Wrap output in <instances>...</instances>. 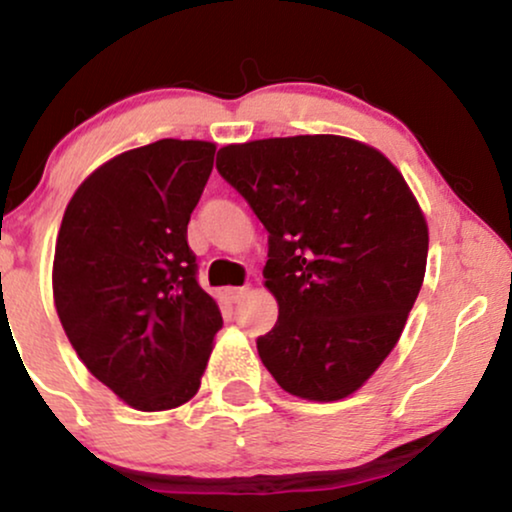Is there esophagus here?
<instances>
[{"instance_id": "34e87169", "label": "esophagus", "mask_w": 512, "mask_h": 512, "mask_svg": "<svg viewBox=\"0 0 512 512\" xmlns=\"http://www.w3.org/2000/svg\"><path fill=\"white\" fill-rule=\"evenodd\" d=\"M248 291H250L248 286H228V289H226V298H228V301H231V303H238V301H243L245 293H248Z\"/></svg>"}]
</instances>
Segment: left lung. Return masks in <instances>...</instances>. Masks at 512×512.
<instances>
[{
	"label": "left lung",
	"mask_w": 512,
	"mask_h": 512,
	"mask_svg": "<svg viewBox=\"0 0 512 512\" xmlns=\"http://www.w3.org/2000/svg\"><path fill=\"white\" fill-rule=\"evenodd\" d=\"M216 168L269 231L264 286L279 303L257 339L289 395L337 402L390 356L426 274L428 223L373 146L337 134L219 149Z\"/></svg>",
	"instance_id": "8db88e82"
}]
</instances>
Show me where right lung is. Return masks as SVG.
<instances>
[{
  "mask_svg": "<svg viewBox=\"0 0 512 512\" xmlns=\"http://www.w3.org/2000/svg\"><path fill=\"white\" fill-rule=\"evenodd\" d=\"M216 144L161 139L110 158L76 187L52 262V296L84 366L122 402L166 411L190 402L221 330L197 284L187 223Z\"/></svg>",
  "mask_w": 512,
  "mask_h": 512,
  "instance_id": "obj_1",
  "label": "right lung"
}]
</instances>
